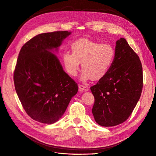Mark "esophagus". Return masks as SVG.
Returning a JSON list of instances; mask_svg holds the SVG:
<instances>
[{
	"label": "esophagus",
	"mask_w": 156,
	"mask_h": 156,
	"mask_svg": "<svg viewBox=\"0 0 156 156\" xmlns=\"http://www.w3.org/2000/svg\"><path fill=\"white\" fill-rule=\"evenodd\" d=\"M79 87V89H80V91H89V88L87 86H85L83 85L82 84H80L78 85Z\"/></svg>",
	"instance_id": "esophagus-1"
}]
</instances>
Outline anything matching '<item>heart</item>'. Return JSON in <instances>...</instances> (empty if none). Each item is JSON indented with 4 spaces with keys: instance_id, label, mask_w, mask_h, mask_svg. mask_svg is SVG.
<instances>
[{
    "instance_id": "b5f03b06",
    "label": "heart",
    "mask_w": 156,
    "mask_h": 156,
    "mask_svg": "<svg viewBox=\"0 0 156 156\" xmlns=\"http://www.w3.org/2000/svg\"><path fill=\"white\" fill-rule=\"evenodd\" d=\"M71 54L63 56L65 67L69 74L76 76L82 63L81 79L97 81L104 78L111 69L115 59V50L111 44L100 43L93 40L82 38L71 45Z\"/></svg>"
}]
</instances>
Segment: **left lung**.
I'll use <instances>...</instances> for the list:
<instances>
[{"mask_svg":"<svg viewBox=\"0 0 156 156\" xmlns=\"http://www.w3.org/2000/svg\"><path fill=\"white\" fill-rule=\"evenodd\" d=\"M111 69L90 87L94 97L92 109L95 121L102 126H114L131 115L141 94L143 67L138 55L124 38L116 42Z\"/></svg>","mask_w":156,"mask_h":156,"instance_id":"left-lung-1","label":"left lung"}]
</instances>
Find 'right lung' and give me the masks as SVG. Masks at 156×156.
<instances>
[{
	"label": "right lung",
	"instance_id": "obj_1",
	"mask_svg": "<svg viewBox=\"0 0 156 156\" xmlns=\"http://www.w3.org/2000/svg\"><path fill=\"white\" fill-rule=\"evenodd\" d=\"M71 34L56 31L37 35L22 47L13 73L15 88L32 119L52 124L61 118L78 92V84L51 51Z\"/></svg>",
	"mask_w": 156,
	"mask_h": 156
}]
</instances>
